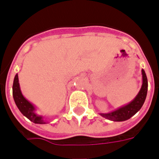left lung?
Masks as SVG:
<instances>
[{
	"instance_id": "8db88e82",
	"label": "left lung",
	"mask_w": 159,
	"mask_h": 159,
	"mask_svg": "<svg viewBox=\"0 0 159 159\" xmlns=\"http://www.w3.org/2000/svg\"><path fill=\"white\" fill-rule=\"evenodd\" d=\"M142 77H143V84L140 89V92L138 93L136 97L134 99L133 101H131L130 104L124 107H122L117 110L113 111L109 113H101V115L107 119L114 122H122L129 118H131L138 111L141 109V107L144 104L145 98L147 95V91H148V80H147L146 74L144 69H142Z\"/></svg>"
}]
</instances>
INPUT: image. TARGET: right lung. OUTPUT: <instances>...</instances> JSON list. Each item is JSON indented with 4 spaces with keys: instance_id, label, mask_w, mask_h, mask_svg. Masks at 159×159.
<instances>
[{
    "instance_id": "add662e5",
    "label": "right lung",
    "mask_w": 159,
    "mask_h": 159,
    "mask_svg": "<svg viewBox=\"0 0 159 159\" xmlns=\"http://www.w3.org/2000/svg\"><path fill=\"white\" fill-rule=\"evenodd\" d=\"M13 97H14V100H15L18 109L26 117H28L30 121H32L34 123H37V124L46 123L41 116L37 115L34 113L35 109L33 104L29 103L22 95L20 88H19L18 74L15 75L14 83H13Z\"/></svg>"
}]
</instances>
